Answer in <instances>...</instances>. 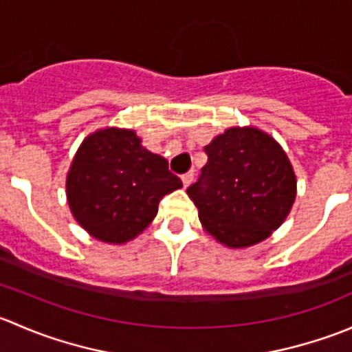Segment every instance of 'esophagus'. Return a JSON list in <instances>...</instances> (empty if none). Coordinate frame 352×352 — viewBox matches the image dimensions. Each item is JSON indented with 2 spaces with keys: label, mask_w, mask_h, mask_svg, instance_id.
<instances>
[{
  "label": "esophagus",
  "mask_w": 352,
  "mask_h": 352,
  "mask_svg": "<svg viewBox=\"0 0 352 352\" xmlns=\"http://www.w3.org/2000/svg\"><path fill=\"white\" fill-rule=\"evenodd\" d=\"M194 180V172H187L186 175H182V184L184 187H189Z\"/></svg>",
  "instance_id": "34e87169"
}]
</instances>
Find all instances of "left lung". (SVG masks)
Listing matches in <instances>:
<instances>
[{"instance_id": "8db88e82", "label": "left lung", "mask_w": 352, "mask_h": 352, "mask_svg": "<svg viewBox=\"0 0 352 352\" xmlns=\"http://www.w3.org/2000/svg\"><path fill=\"white\" fill-rule=\"evenodd\" d=\"M204 151L208 163L187 189L202 228L228 248L269 239L296 199V175L281 144L258 127L235 126Z\"/></svg>"}]
</instances>
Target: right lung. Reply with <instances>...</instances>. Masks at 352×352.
<instances>
[{"label": "right lung", "mask_w": 352, "mask_h": 352, "mask_svg": "<svg viewBox=\"0 0 352 352\" xmlns=\"http://www.w3.org/2000/svg\"><path fill=\"white\" fill-rule=\"evenodd\" d=\"M163 156L141 144L133 129L104 127L88 134L66 175L71 214L90 236L122 245L158 212L160 199L180 189Z\"/></svg>", "instance_id": "1"}]
</instances>
